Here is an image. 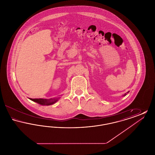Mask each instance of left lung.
<instances>
[{"label": "left lung", "mask_w": 155, "mask_h": 155, "mask_svg": "<svg viewBox=\"0 0 155 155\" xmlns=\"http://www.w3.org/2000/svg\"><path fill=\"white\" fill-rule=\"evenodd\" d=\"M128 92H127V93H128ZM125 95H126V94H125V95H124V96H125Z\"/></svg>", "instance_id": "obj_1"}]
</instances>
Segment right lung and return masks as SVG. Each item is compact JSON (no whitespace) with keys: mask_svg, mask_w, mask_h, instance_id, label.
I'll return each instance as SVG.
<instances>
[{"mask_svg":"<svg viewBox=\"0 0 155 155\" xmlns=\"http://www.w3.org/2000/svg\"><path fill=\"white\" fill-rule=\"evenodd\" d=\"M59 98H53V99H41V98H39V99H31L30 98V100L36 102V103H39L41 105H51L53 104L54 103H56L58 101Z\"/></svg>","mask_w":155,"mask_h":155,"instance_id":"add662e5","label":"right lung"}]
</instances>
